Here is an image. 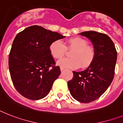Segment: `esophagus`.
I'll return each instance as SVG.
<instances>
[{
  "label": "esophagus",
  "mask_w": 123,
  "mask_h": 123,
  "mask_svg": "<svg viewBox=\"0 0 123 123\" xmlns=\"http://www.w3.org/2000/svg\"><path fill=\"white\" fill-rule=\"evenodd\" d=\"M60 69H61V71H62L64 70L65 68H63V67H61V68H60Z\"/></svg>",
  "instance_id": "34e87169"
}]
</instances>
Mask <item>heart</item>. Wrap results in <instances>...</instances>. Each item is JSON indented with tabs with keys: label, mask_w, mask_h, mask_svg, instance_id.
Segmentation results:
<instances>
[{
	"label": "heart",
	"mask_w": 123,
	"mask_h": 123,
	"mask_svg": "<svg viewBox=\"0 0 123 123\" xmlns=\"http://www.w3.org/2000/svg\"><path fill=\"white\" fill-rule=\"evenodd\" d=\"M65 46L62 42L57 40L50 45V51L52 56L55 59H60L64 56L66 49H73L69 52L70 57L61 59L58 61V64L63 68H78L88 66L93 60L95 55L94 49L85 39L80 37H74L67 41Z\"/></svg>",
	"instance_id": "obj_1"
}]
</instances>
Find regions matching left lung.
<instances>
[{
    "mask_svg": "<svg viewBox=\"0 0 123 123\" xmlns=\"http://www.w3.org/2000/svg\"><path fill=\"white\" fill-rule=\"evenodd\" d=\"M88 38L94 49L93 60L83 71H73V78L68 83L72 97L82 103L98 98L111 84L117 60L115 45L105 34L88 31L79 33Z\"/></svg>",
    "mask_w": 123,
    "mask_h": 123,
    "instance_id": "left-lung-1",
    "label": "left lung"
}]
</instances>
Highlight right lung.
<instances>
[{"label":"right lung","mask_w":123,"mask_h":123,"mask_svg":"<svg viewBox=\"0 0 123 123\" xmlns=\"http://www.w3.org/2000/svg\"><path fill=\"white\" fill-rule=\"evenodd\" d=\"M65 38L42 26L28 27L17 34L9 55L13 85L25 97L40 100L49 94L61 70L55 66L50 45Z\"/></svg>","instance_id":"right-lung-1"}]
</instances>
